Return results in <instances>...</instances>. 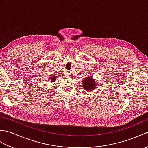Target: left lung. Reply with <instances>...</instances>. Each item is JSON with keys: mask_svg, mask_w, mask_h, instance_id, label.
Masks as SVG:
<instances>
[{"mask_svg": "<svg viewBox=\"0 0 148 148\" xmlns=\"http://www.w3.org/2000/svg\"><path fill=\"white\" fill-rule=\"evenodd\" d=\"M92 77L93 76H88V77L81 81L84 90L86 91H92L97 88V84L95 83V80L93 79Z\"/></svg>", "mask_w": 148, "mask_h": 148, "instance_id": "left-lung-1", "label": "left lung"}]
</instances>
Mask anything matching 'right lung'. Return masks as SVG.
Instances as JSON below:
<instances>
[{"instance_id":"obj_1","label":"right lung","mask_w":148,"mask_h":148,"mask_svg":"<svg viewBox=\"0 0 148 148\" xmlns=\"http://www.w3.org/2000/svg\"><path fill=\"white\" fill-rule=\"evenodd\" d=\"M56 76H53V77H49V79L51 81V82H54V81H55V80H56Z\"/></svg>"}]
</instances>
